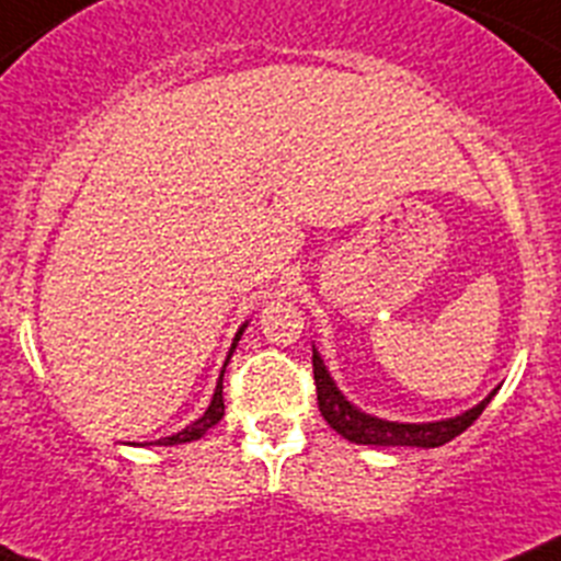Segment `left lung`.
I'll list each match as a JSON object with an SVG mask.
<instances>
[{
    "mask_svg": "<svg viewBox=\"0 0 561 561\" xmlns=\"http://www.w3.org/2000/svg\"><path fill=\"white\" fill-rule=\"evenodd\" d=\"M312 375H316V393H318V411L327 419V425L343 438L355 444H375V447H442L450 438L461 436L472 422L483 413V408L492 402L494 391L489 393L481 405L469 408L461 416L442 419V422H388L377 419L371 413H363L360 408L352 405L341 391L335 380L327 371L324 360L312 350Z\"/></svg>",
    "mask_w": 561,
    "mask_h": 561,
    "instance_id": "obj_1",
    "label": "left lung"
}]
</instances>
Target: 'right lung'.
<instances>
[{
    "mask_svg": "<svg viewBox=\"0 0 561 561\" xmlns=\"http://www.w3.org/2000/svg\"><path fill=\"white\" fill-rule=\"evenodd\" d=\"M240 335H243V327H240V332H237V335H234V343H231L229 357H231V352L237 350V341H240ZM229 357H226V363H229ZM226 363H224V371H226ZM224 371H220L218 388H215V393H211V402H209V408H206V411H204V416L195 419L193 425H186L184 431H179V433H175V436L159 438V442H156V444H164V447H170V444L195 442V438L204 436V433L209 431V427L218 425L220 419H224V411H226V405H224Z\"/></svg>",
    "mask_w": 561,
    "mask_h": 561,
    "instance_id": "obj_1",
    "label": "right lung"
}]
</instances>
